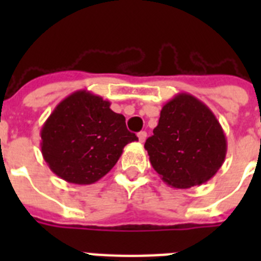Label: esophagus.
<instances>
[{
    "mask_svg": "<svg viewBox=\"0 0 261 261\" xmlns=\"http://www.w3.org/2000/svg\"><path fill=\"white\" fill-rule=\"evenodd\" d=\"M138 140H140V142H145V140H146L147 137V133L145 132V130H141V132L138 133Z\"/></svg>",
    "mask_w": 261,
    "mask_h": 261,
    "instance_id": "1",
    "label": "esophagus"
}]
</instances>
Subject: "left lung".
<instances>
[{
    "label": "left lung",
    "instance_id": "8db88e82",
    "mask_svg": "<svg viewBox=\"0 0 261 261\" xmlns=\"http://www.w3.org/2000/svg\"><path fill=\"white\" fill-rule=\"evenodd\" d=\"M153 133L145 149L154 170L172 188L201 186L225 162L222 126L211 108L191 94H177L163 106Z\"/></svg>",
    "mask_w": 261,
    "mask_h": 261
}]
</instances>
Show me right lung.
<instances>
[{
  "label": "right lung",
  "mask_w": 261,
  "mask_h": 261,
  "mask_svg": "<svg viewBox=\"0 0 261 261\" xmlns=\"http://www.w3.org/2000/svg\"><path fill=\"white\" fill-rule=\"evenodd\" d=\"M111 103L78 90L56 106L40 130L43 158L68 183L93 184L116 165L126 144L137 141Z\"/></svg>",
  "instance_id": "right-lung-1"
}]
</instances>
